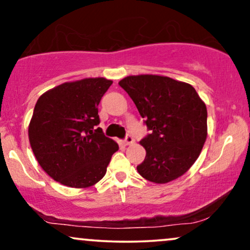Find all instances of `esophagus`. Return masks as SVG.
I'll return each mask as SVG.
<instances>
[{
	"mask_svg": "<svg viewBox=\"0 0 250 250\" xmlns=\"http://www.w3.org/2000/svg\"><path fill=\"white\" fill-rule=\"evenodd\" d=\"M124 143H125V145H132V144H134L133 137H132V135H130V134H127V135H126Z\"/></svg>",
	"mask_w": 250,
	"mask_h": 250,
	"instance_id": "obj_1",
	"label": "esophagus"
}]
</instances>
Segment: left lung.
I'll list each match as a JSON object with an SVG mask.
<instances>
[{
  "label": "left lung",
  "mask_w": 250,
  "mask_h": 250,
  "mask_svg": "<svg viewBox=\"0 0 250 250\" xmlns=\"http://www.w3.org/2000/svg\"><path fill=\"white\" fill-rule=\"evenodd\" d=\"M119 85L134 102L150 134L140 141L146 158L137 167L145 180L166 184L198 159L208 137V110L195 88L168 76H126Z\"/></svg>",
  "instance_id": "1"
}]
</instances>
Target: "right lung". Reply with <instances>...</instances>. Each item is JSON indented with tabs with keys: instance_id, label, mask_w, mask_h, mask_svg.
I'll list each match as a JSON object with an SVG mask.
<instances>
[{
	"instance_id": "right-lung-1",
	"label": "right lung",
	"mask_w": 250,
	"mask_h": 250,
	"mask_svg": "<svg viewBox=\"0 0 250 250\" xmlns=\"http://www.w3.org/2000/svg\"><path fill=\"white\" fill-rule=\"evenodd\" d=\"M111 80L88 78L64 82L37 101L29 124V141L46 174L75 189L104 177L118 144L103 134L98 104Z\"/></svg>"
}]
</instances>
